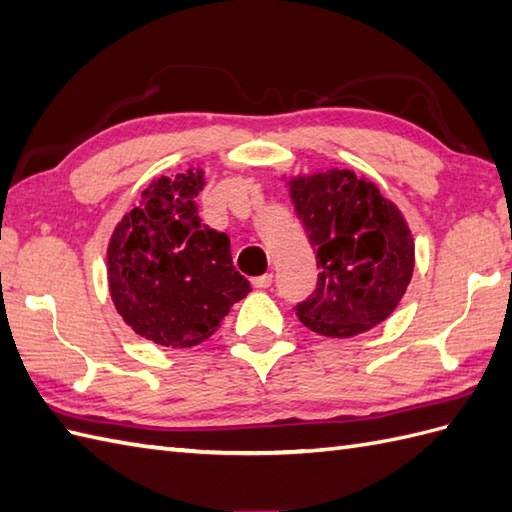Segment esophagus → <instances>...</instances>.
<instances>
[{
  "mask_svg": "<svg viewBox=\"0 0 512 512\" xmlns=\"http://www.w3.org/2000/svg\"><path fill=\"white\" fill-rule=\"evenodd\" d=\"M271 282H273V276H271V273H265V276H258V278H254V280H252L254 289H258V291L269 289Z\"/></svg>",
  "mask_w": 512,
  "mask_h": 512,
  "instance_id": "1",
  "label": "esophagus"
}]
</instances>
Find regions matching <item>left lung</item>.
Masks as SVG:
<instances>
[{"label":"left lung","mask_w":512,"mask_h":512,"mask_svg":"<svg viewBox=\"0 0 512 512\" xmlns=\"http://www.w3.org/2000/svg\"><path fill=\"white\" fill-rule=\"evenodd\" d=\"M321 269L297 306L306 328L350 339L376 328L404 297L415 271V239L404 213L376 182L352 169L282 176Z\"/></svg>","instance_id":"left-lung-1"}]
</instances>
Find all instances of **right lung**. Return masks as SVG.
<instances>
[{
    "label": "right lung",
    "mask_w": 512,
    "mask_h": 512,
    "mask_svg": "<svg viewBox=\"0 0 512 512\" xmlns=\"http://www.w3.org/2000/svg\"><path fill=\"white\" fill-rule=\"evenodd\" d=\"M204 184L199 167L152 180L106 249L117 313L143 339L173 350L210 339L230 306L249 293L232 265L228 234L197 215L195 197Z\"/></svg>",
    "instance_id": "obj_1"
}]
</instances>
